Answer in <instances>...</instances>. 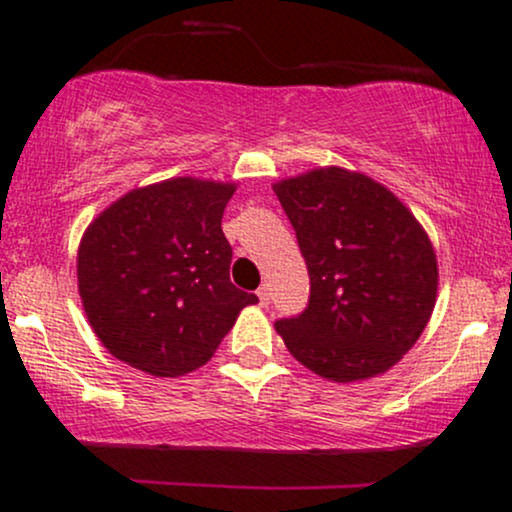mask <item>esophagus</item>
<instances>
[{"label": "esophagus", "instance_id": "obj_1", "mask_svg": "<svg viewBox=\"0 0 512 512\" xmlns=\"http://www.w3.org/2000/svg\"><path fill=\"white\" fill-rule=\"evenodd\" d=\"M257 297H260V304H262V307H267V304H269V297H271L269 288H267V286L257 288Z\"/></svg>", "mask_w": 512, "mask_h": 512}]
</instances>
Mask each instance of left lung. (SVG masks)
<instances>
[{
    "mask_svg": "<svg viewBox=\"0 0 512 512\" xmlns=\"http://www.w3.org/2000/svg\"><path fill=\"white\" fill-rule=\"evenodd\" d=\"M274 193L309 271L304 312L276 321L288 352L335 383L385 373L435 309L428 234L392 191L342 167L278 181Z\"/></svg>",
    "mask_w": 512,
    "mask_h": 512,
    "instance_id": "8db88e82",
    "label": "left lung"
}]
</instances>
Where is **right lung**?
<instances>
[{
	"label": "right lung",
	"mask_w": 512,
	"mask_h": 512,
	"mask_svg": "<svg viewBox=\"0 0 512 512\" xmlns=\"http://www.w3.org/2000/svg\"><path fill=\"white\" fill-rule=\"evenodd\" d=\"M234 184L177 177L129 191L84 231L77 286L103 347L158 378L210 361L257 295L229 278L222 215Z\"/></svg>",
	"instance_id": "right-lung-1"
}]
</instances>
